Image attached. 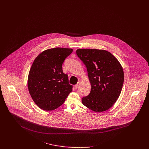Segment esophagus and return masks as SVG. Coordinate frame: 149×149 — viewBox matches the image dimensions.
Masks as SVG:
<instances>
[{
  "instance_id": "obj_1",
  "label": "esophagus",
  "mask_w": 149,
  "mask_h": 149,
  "mask_svg": "<svg viewBox=\"0 0 149 149\" xmlns=\"http://www.w3.org/2000/svg\"><path fill=\"white\" fill-rule=\"evenodd\" d=\"M80 84H81V82H80V81H79V82H78V83L74 86L75 88H78L80 86Z\"/></svg>"
}]
</instances>
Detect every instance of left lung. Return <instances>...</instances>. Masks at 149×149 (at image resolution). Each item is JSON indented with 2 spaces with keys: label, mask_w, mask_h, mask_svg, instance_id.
<instances>
[{
  "label": "left lung",
  "mask_w": 149,
  "mask_h": 149,
  "mask_svg": "<svg viewBox=\"0 0 149 149\" xmlns=\"http://www.w3.org/2000/svg\"><path fill=\"white\" fill-rule=\"evenodd\" d=\"M76 54L85 64L91 89L82 103L96 112L105 111L116 102L124 82L123 68L110 52L102 49H79Z\"/></svg>",
  "instance_id": "left-lung-1"
}]
</instances>
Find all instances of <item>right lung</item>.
Listing matches in <instances>:
<instances>
[{"label":"right lung","mask_w":149,"mask_h":149,"mask_svg":"<svg viewBox=\"0 0 149 149\" xmlns=\"http://www.w3.org/2000/svg\"><path fill=\"white\" fill-rule=\"evenodd\" d=\"M72 49L56 47L43 51L34 60L29 71L27 87L34 103L45 111L61 106L72 91L68 75L63 73L65 59Z\"/></svg>","instance_id":"1"}]
</instances>
